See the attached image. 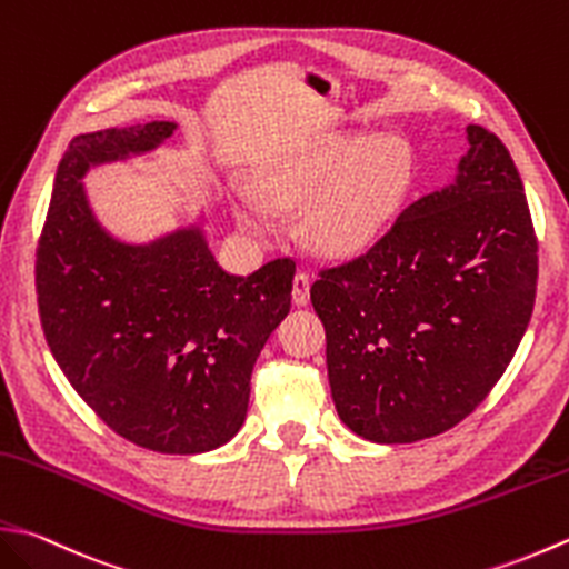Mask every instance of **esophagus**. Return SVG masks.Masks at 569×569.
<instances>
[{"label":"esophagus","instance_id":"esophagus-1","mask_svg":"<svg viewBox=\"0 0 569 569\" xmlns=\"http://www.w3.org/2000/svg\"><path fill=\"white\" fill-rule=\"evenodd\" d=\"M293 303L306 306L310 300V276L306 271H298L293 278Z\"/></svg>","mask_w":569,"mask_h":569}]
</instances>
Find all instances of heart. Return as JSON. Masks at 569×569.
I'll return each mask as SVG.
<instances>
[{"instance_id": "b5f03b06", "label": "heart", "mask_w": 569, "mask_h": 569, "mask_svg": "<svg viewBox=\"0 0 569 569\" xmlns=\"http://www.w3.org/2000/svg\"><path fill=\"white\" fill-rule=\"evenodd\" d=\"M415 182V160L395 136L322 138L288 154L263 174V194L276 204H300L306 237L326 253L367 249L392 224ZM241 224L263 231L271 211L253 197L239 209Z\"/></svg>"}]
</instances>
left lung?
<instances>
[{
	"instance_id": "obj_1",
	"label": "left lung",
	"mask_w": 569,
	"mask_h": 569,
	"mask_svg": "<svg viewBox=\"0 0 569 569\" xmlns=\"http://www.w3.org/2000/svg\"><path fill=\"white\" fill-rule=\"evenodd\" d=\"M466 132L456 184L411 202L310 286L332 402L362 439L409 443L456 427L526 336L538 291L526 189L496 132Z\"/></svg>"
}]
</instances>
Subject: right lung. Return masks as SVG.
Returning a JSON list of instances; mask_svg holds the SVG:
<instances>
[{
	"instance_id": "obj_1",
	"label": "right lung",
	"mask_w": 569,
	"mask_h": 569,
	"mask_svg": "<svg viewBox=\"0 0 569 569\" xmlns=\"http://www.w3.org/2000/svg\"><path fill=\"white\" fill-rule=\"evenodd\" d=\"M172 130L154 120L71 140L33 273L43 336L83 402L142 449L202 453L247 419L253 362L291 310L296 261L231 276L197 229L126 247L96 224L88 164L152 150Z\"/></svg>"
}]
</instances>
